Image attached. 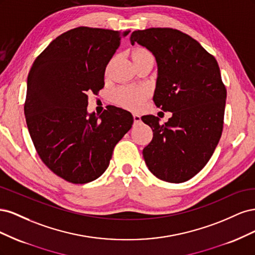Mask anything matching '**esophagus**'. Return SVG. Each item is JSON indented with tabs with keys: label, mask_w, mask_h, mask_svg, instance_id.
Here are the masks:
<instances>
[{
	"label": "esophagus",
	"mask_w": 255,
	"mask_h": 255,
	"mask_svg": "<svg viewBox=\"0 0 255 255\" xmlns=\"http://www.w3.org/2000/svg\"><path fill=\"white\" fill-rule=\"evenodd\" d=\"M133 118H134V122H135V123H139V122L141 121L140 116L137 115V114H134V115H133Z\"/></svg>",
	"instance_id": "34e87169"
}]
</instances>
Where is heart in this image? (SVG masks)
<instances>
[{
    "instance_id": "b5f03b06",
    "label": "heart",
    "mask_w": 255,
    "mask_h": 255,
    "mask_svg": "<svg viewBox=\"0 0 255 255\" xmlns=\"http://www.w3.org/2000/svg\"><path fill=\"white\" fill-rule=\"evenodd\" d=\"M152 56L145 49H137L133 52V61L139 58ZM148 97V91L142 87L121 86L113 92V100L115 103L129 110H136L139 107Z\"/></svg>"
}]
</instances>
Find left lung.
<instances>
[{"label": "left lung", "mask_w": 255, "mask_h": 255, "mask_svg": "<svg viewBox=\"0 0 255 255\" xmlns=\"http://www.w3.org/2000/svg\"><path fill=\"white\" fill-rule=\"evenodd\" d=\"M130 43L149 50L157 64L153 101L172 117L141 120L153 130L142 151L149 170L169 183H183L207 164L222 134L227 89L217 60L194 38L173 28L135 30Z\"/></svg>", "instance_id": "obj_1"}]
</instances>
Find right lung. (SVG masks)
I'll return each instance as SVG.
<instances>
[{"mask_svg":"<svg viewBox=\"0 0 255 255\" xmlns=\"http://www.w3.org/2000/svg\"><path fill=\"white\" fill-rule=\"evenodd\" d=\"M129 30L76 27L54 39L27 76L24 115L38 155L68 182L101 176L115 145L132 128L133 116L109 105L88 114V94L104 87V74L122 37Z\"/></svg>","mask_w":255,"mask_h":255,"instance_id":"obj_1","label":"right lung"}]
</instances>
